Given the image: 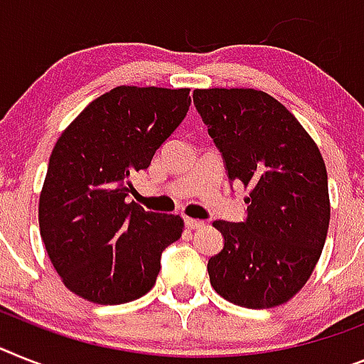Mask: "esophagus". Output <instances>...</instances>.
Wrapping results in <instances>:
<instances>
[{
	"label": "esophagus",
	"mask_w": 364,
	"mask_h": 364,
	"mask_svg": "<svg viewBox=\"0 0 364 364\" xmlns=\"http://www.w3.org/2000/svg\"><path fill=\"white\" fill-rule=\"evenodd\" d=\"M185 225H187L188 229H200L203 228V220H196V218H185Z\"/></svg>",
	"instance_id": "obj_1"
}]
</instances>
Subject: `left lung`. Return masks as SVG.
<instances>
[{
	"instance_id": "8db88e82",
	"label": "left lung",
	"mask_w": 364,
	"mask_h": 364,
	"mask_svg": "<svg viewBox=\"0 0 364 364\" xmlns=\"http://www.w3.org/2000/svg\"><path fill=\"white\" fill-rule=\"evenodd\" d=\"M194 105L242 183L248 218L216 220L224 250L209 259L224 300L270 309L304 289L328 237V172L318 146L285 105L255 88H196Z\"/></svg>"
}]
</instances>
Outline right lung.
Wrapping results in <instances>:
<instances>
[{
    "instance_id": "1",
    "label": "right lung",
    "mask_w": 364,
    "mask_h": 364,
    "mask_svg": "<svg viewBox=\"0 0 364 364\" xmlns=\"http://www.w3.org/2000/svg\"><path fill=\"white\" fill-rule=\"evenodd\" d=\"M191 88L116 87L60 133L38 200V225L64 287L87 301L118 305L151 291L179 215L151 213L125 196L131 176L187 116Z\"/></svg>"
}]
</instances>
